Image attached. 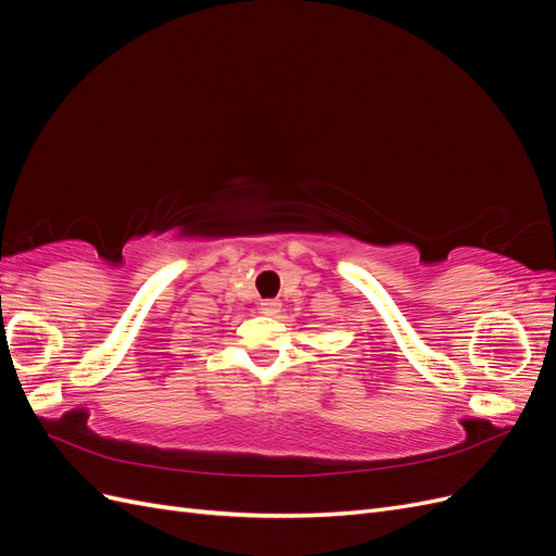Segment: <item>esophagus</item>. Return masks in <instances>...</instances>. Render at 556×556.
<instances>
[{"mask_svg": "<svg viewBox=\"0 0 556 556\" xmlns=\"http://www.w3.org/2000/svg\"><path fill=\"white\" fill-rule=\"evenodd\" d=\"M260 311H262L264 315H276V313L280 311V301H278V299H262Z\"/></svg>", "mask_w": 556, "mask_h": 556, "instance_id": "obj_1", "label": "esophagus"}]
</instances>
